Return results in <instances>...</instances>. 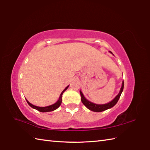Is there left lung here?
Segmentation results:
<instances>
[{"mask_svg":"<svg viewBox=\"0 0 150 150\" xmlns=\"http://www.w3.org/2000/svg\"><path fill=\"white\" fill-rule=\"evenodd\" d=\"M110 52L111 53H112V52ZM123 89H124V81H122V86H121L120 90L119 91V94H118L110 102V103H108L107 104H96L95 103H91V102H90V101L88 100L86 98L84 97L83 93H82V91H80V94L81 96V101H82V103H83L84 106L90 110L95 111V112H101V111H105L108 109H110V108H111L113 107L117 103V102H118V100H119V98L121 95V93H122V92L123 91Z\"/></svg>","mask_w":150,"mask_h":150,"instance_id":"obj_1","label":"left lung"}]
</instances>
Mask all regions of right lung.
<instances>
[{
	"label": "right lung",
	"mask_w": 150,
	"mask_h": 150,
	"mask_svg": "<svg viewBox=\"0 0 150 150\" xmlns=\"http://www.w3.org/2000/svg\"><path fill=\"white\" fill-rule=\"evenodd\" d=\"M69 87V85L67 86L64 90L62 91L61 94H60V97H59V100H57V103H55V104H53L52 105H50V106H46V107H39V106H35V105H33L32 104H31L30 103H29V101H28V100H26L28 104L30 105V106L31 107L34 108V109H35L37 110H38L39 111H40V112H48V111H54L56 109H57L60 106V104H61L62 103V94Z\"/></svg>",
	"instance_id": "right-lung-1"
}]
</instances>
